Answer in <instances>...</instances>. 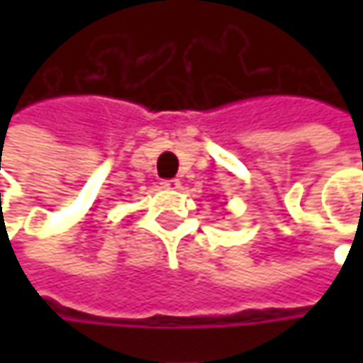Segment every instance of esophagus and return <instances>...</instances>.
I'll use <instances>...</instances> for the list:
<instances>
[{
	"label": "esophagus",
	"mask_w": 363,
	"mask_h": 363,
	"mask_svg": "<svg viewBox=\"0 0 363 363\" xmlns=\"http://www.w3.org/2000/svg\"><path fill=\"white\" fill-rule=\"evenodd\" d=\"M179 186H182V184H179L177 179H163V182H161V188L163 189H179Z\"/></svg>",
	"instance_id": "esophagus-1"
}]
</instances>
